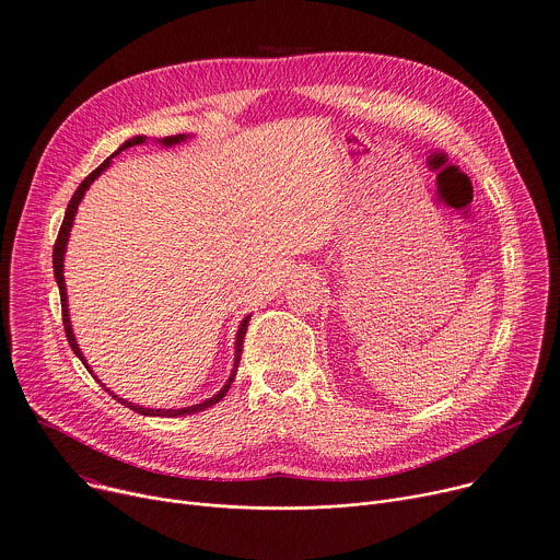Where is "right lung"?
Segmentation results:
<instances>
[{"mask_svg":"<svg viewBox=\"0 0 560 560\" xmlns=\"http://www.w3.org/2000/svg\"><path fill=\"white\" fill-rule=\"evenodd\" d=\"M186 136L184 133H177V136H166V138H162L160 142L164 144V147H171V144H175V142H182ZM144 142V136H136V138H131V140H127L118 151H122V149H127V147H133V144H142ZM116 151V153H118ZM114 153V155H116ZM114 155H109L103 164H98L81 184H79V189L74 191V196H72V200H70V205H68V209H66V218H63V224H61V229H59V235H57V242H55V250H52V268H55V279H57V283H59V294H61V316H63V329H66V336H68V342H70V347H72V351L81 358V362L88 366V362H85V358H83V353H81V349H79V345H77V338H74V334H72V325H70V314H68V294H66V281H63V255H66V244H68V237H70V229H72V222H74V213H77V209H79V202L83 200V196H85V191L90 189V184L109 166V160L114 158ZM248 320H250V316H246L244 320H242V325H240V331H237V340H235V366H233V374H231V378H229V383L222 387V392L218 394V396H213L211 400H205L202 405H194V407H184V409H144V407H138V405H133V402H127V400H120L118 396H114L120 405H125L127 409H131V411H136V413H140V416H155V418H179V416H191V413H198V411H205V409H209V407H213V405H218L224 396H226V392L231 389V385H233V381H235V374H237V366H240V360H242V351H244V336H246V329H248ZM88 371L92 374V369L88 366ZM96 378V376H94ZM103 387V385H101ZM105 392H109V389H105ZM112 394V392H109Z\"/></svg>","mask_w":560,"mask_h":560,"instance_id":"add662e5","label":"right lung"}]
</instances>
